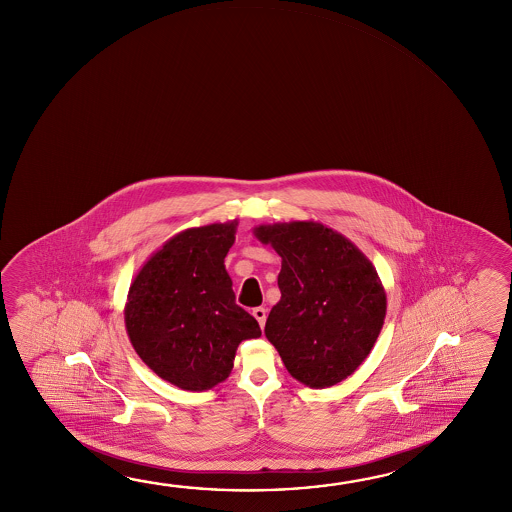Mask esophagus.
<instances>
[{
  "label": "esophagus",
  "instance_id": "1",
  "mask_svg": "<svg viewBox=\"0 0 512 512\" xmlns=\"http://www.w3.org/2000/svg\"><path fill=\"white\" fill-rule=\"evenodd\" d=\"M253 318L257 319V323H259L260 328L264 327V323H266V309L264 307H255L252 310Z\"/></svg>",
  "mask_w": 512,
  "mask_h": 512
}]
</instances>
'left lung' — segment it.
<instances>
[{"mask_svg": "<svg viewBox=\"0 0 512 512\" xmlns=\"http://www.w3.org/2000/svg\"><path fill=\"white\" fill-rule=\"evenodd\" d=\"M253 235L282 257V296L264 328L269 343L303 386L343 382L366 361L386 319L377 269L321 221L259 225Z\"/></svg>", "mask_w": 512, "mask_h": 512, "instance_id": "left-lung-1", "label": "left lung"}]
</instances>
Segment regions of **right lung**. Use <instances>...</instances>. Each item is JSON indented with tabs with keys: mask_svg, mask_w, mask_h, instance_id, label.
Returning <instances> with one entry per match:
<instances>
[{
	"mask_svg": "<svg viewBox=\"0 0 512 512\" xmlns=\"http://www.w3.org/2000/svg\"><path fill=\"white\" fill-rule=\"evenodd\" d=\"M237 219L193 227L151 253L130 284L126 334L144 364L184 391L225 382L237 346L260 336L257 319L235 303L225 257Z\"/></svg>",
	"mask_w": 512,
	"mask_h": 512,
	"instance_id": "add662e5",
	"label": "right lung"
}]
</instances>
